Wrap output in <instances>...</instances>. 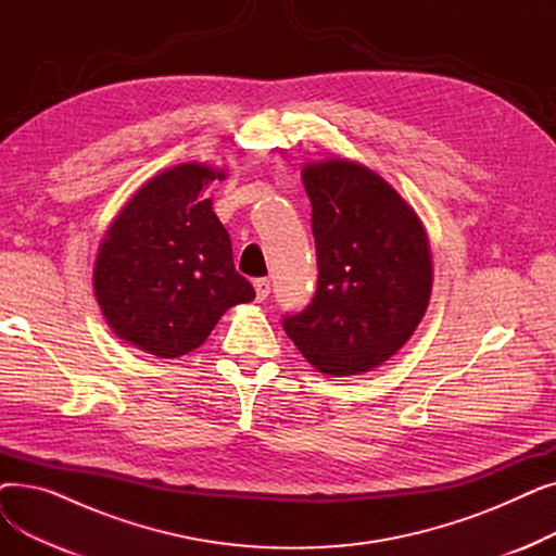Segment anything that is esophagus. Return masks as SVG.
Instances as JSON below:
<instances>
[{
    "label": "esophagus",
    "instance_id": "obj_1",
    "mask_svg": "<svg viewBox=\"0 0 556 556\" xmlns=\"http://www.w3.org/2000/svg\"><path fill=\"white\" fill-rule=\"evenodd\" d=\"M254 293H256L258 302L266 300L270 295V281L268 279H256L254 281Z\"/></svg>",
    "mask_w": 556,
    "mask_h": 556
}]
</instances>
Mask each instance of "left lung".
<instances>
[{"instance_id": "obj_1", "label": "left lung", "mask_w": 556, "mask_h": 556, "mask_svg": "<svg viewBox=\"0 0 556 556\" xmlns=\"http://www.w3.org/2000/svg\"><path fill=\"white\" fill-rule=\"evenodd\" d=\"M304 189L317 256V290L283 331L323 374L356 376L388 363L413 338L432 290L426 227L369 166L306 162Z\"/></svg>"}]
</instances>
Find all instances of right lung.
<instances>
[{
    "mask_svg": "<svg viewBox=\"0 0 556 556\" xmlns=\"http://www.w3.org/2000/svg\"><path fill=\"white\" fill-rule=\"evenodd\" d=\"M225 170L170 166L110 223L94 261V298L112 333L157 358L198 349L223 313L254 300L233 268L229 233L202 189Z\"/></svg>",
    "mask_w": 556,
    "mask_h": 556,
    "instance_id": "right-lung-1",
    "label": "right lung"
}]
</instances>
